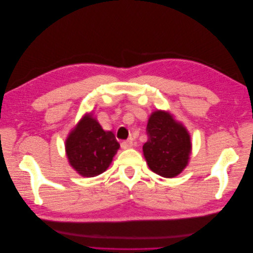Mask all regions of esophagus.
Returning <instances> with one entry per match:
<instances>
[{"label":"esophagus","instance_id":"esophagus-1","mask_svg":"<svg viewBox=\"0 0 253 253\" xmlns=\"http://www.w3.org/2000/svg\"><path fill=\"white\" fill-rule=\"evenodd\" d=\"M132 147H133V141L131 139H127V140H125V141L121 142V148L122 149L126 150V149H129Z\"/></svg>","mask_w":253,"mask_h":253}]
</instances>
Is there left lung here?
<instances>
[{
    "label": "left lung",
    "mask_w": 253,
    "mask_h": 253,
    "mask_svg": "<svg viewBox=\"0 0 253 253\" xmlns=\"http://www.w3.org/2000/svg\"><path fill=\"white\" fill-rule=\"evenodd\" d=\"M148 141L143 155L150 169L166 178L182 172L191 154V139L187 128L165 111L152 113L147 126Z\"/></svg>",
    "instance_id": "obj_1"
}]
</instances>
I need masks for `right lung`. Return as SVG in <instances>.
I'll list each match as a JSON object with an SVG mask.
<instances>
[{
  "label": "right lung",
  "mask_w": 253,
  "mask_h": 253,
  "mask_svg": "<svg viewBox=\"0 0 253 253\" xmlns=\"http://www.w3.org/2000/svg\"><path fill=\"white\" fill-rule=\"evenodd\" d=\"M120 144L93 115H84L65 141L68 163L84 177H94L110 167Z\"/></svg>",
  "instance_id": "1"
}]
</instances>
